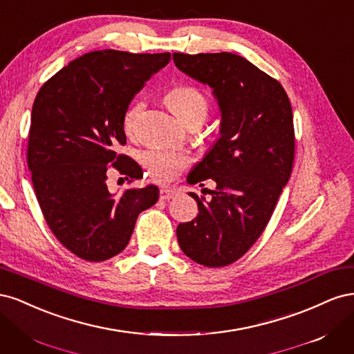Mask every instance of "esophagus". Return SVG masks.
Returning a JSON list of instances; mask_svg holds the SVG:
<instances>
[{"label":"esophagus","mask_w":354,"mask_h":354,"mask_svg":"<svg viewBox=\"0 0 354 354\" xmlns=\"http://www.w3.org/2000/svg\"><path fill=\"white\" fill-rule=\"evenodd\" d=\"M177 189H174V187H160V190H159V196H160V199H164V201H169L171 198H174V196H177Z\"/></svg>","instance_id":"esophagus-1"}]
</instances>
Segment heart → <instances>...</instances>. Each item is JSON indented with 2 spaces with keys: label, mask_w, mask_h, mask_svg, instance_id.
<instances>
[{
  "label": "heart",
  "mask_w": 354,
  "mask_h": 354,
  "mask_svg": "<svg viewBox=\"0 0 354 354\" xmlns=\"http://www.w3.org/2000/svg\"><path fill=\"white\" fill-rule=\"evenodd\" d=\"M165 103L178 120L185 125L192 122H203L208 115L209 104L205 95L190 85H178L165 95ZM143 108L142 102L133 103L124 116V127L130 133L137 120V115ZM142 164L147 169V174L156 181H169L187 164V158L183 153L174 151L153 149L142 155Z\"/></svg>",
  "instance_id": "heart-1"
}]
</instances>
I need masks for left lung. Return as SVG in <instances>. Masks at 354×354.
Returning <instances> with one entry per match:
<instances>
[{
	"mask_svg": "<svg viewBox=\"0 0 354 354\" xmlns=\"http://www.w3.org/2000/svg\"><path fill=\"white\" fill-rule=\"evenodd\" d=\"M176 66L208 85L220 109L218 138L187 176L216 181L190 196L198 216L177 227L181 251L207 267L232 264L269 223L294 162L292 109L282 85L232 53H174ZM203 194V192H202Z\"/></svg>",
	"mask_w": 354,
	"mask_h": 354,
	"instance_id": "left-lung-1",
	"label": "left lung"
}]
</instances>
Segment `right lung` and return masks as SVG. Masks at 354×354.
<instances>
[{"label": "right lung", "mask_w": 354, "mask_h": 354, "mask_svg": "<svg viewBox=\"0 0 354 354\" xmlns=\"http://www.w3.org/2000/svg\"><path fill=\"white\" fill-rule=\"evenodd\" d=\"M169 60V53H87L37 94L28 145L32 183L51 232L80 259L104 261L120 254L138 214L159 198L155 185L112 194L106 173L113 167L130 178L143 177L116 146L127 143L124 116L133 97Z\"/></svg>", "instance_id": "1"}]
</instances>
